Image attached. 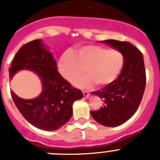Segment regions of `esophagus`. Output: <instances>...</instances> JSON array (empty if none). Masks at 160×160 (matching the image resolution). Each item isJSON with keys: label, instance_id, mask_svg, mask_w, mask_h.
<instances>
[{"label": "esophagus", "instance_id": "1", "mask_svg": "<svg viewBox=\"0 0 160 160\" xmlns=\"http://www.w3.org/2000/svg\"><path fill=\"white\" fill-rule=\"evenodd\" d=\"M82 93H83V95H84L85 98H87L90 97V93L87 92V91H83Z\"/></svg>", "mask_w": 160, "mask_h": 160}]
</instances>
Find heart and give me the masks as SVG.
<instances>
[{
  "mask_svg": "<svg viewBox=\"0 0 160 160\" xmlns=\"http://www.w3.org/2000/svg\"><path fill=\"white\" fill-rule=\"evenodd\" d=\"M123 65V55L116 49L89 45L79 47L74 53H63L58 68L61 75L69 82L73 81L85 68L87 73L75 79L73 84L79 88L88 89L94 83L99 87L112 83L121 73Z\"/></svg>",
  "mask_w": 160,
  "mask_h": 160,
  "instance_id": "b5f03b06",
  "label": "heart"
}]
</instances>
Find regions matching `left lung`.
Returning <instances> with one entry per match:
<instances>
[{
	"label": "left lung",
	"mask_w": 160,
	"mask_h": 160,
	"mask_svg": "<svg viewBox=\"0 0 160 160\" xmlns=\"http://www.w3.org/2000/svg\"><path fill=\"white\" fill-rule=\"evenodd\" d=\"M123 55L122 70L112 83L91 92L101 98L103 107L90 111L96 122L105 127H118L136 112L146 86L143 57L132 44L116 40L102 41Z\"/></svg>",
	"instance_id": "1"
}]
</instances>
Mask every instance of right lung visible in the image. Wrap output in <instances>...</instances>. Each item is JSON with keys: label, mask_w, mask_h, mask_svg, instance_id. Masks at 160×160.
Returning a JSON list of instances; mask_svg holds the SVG:
<instances>
[{"label": "right lung", "mask_w": 160, "mask_h": 160, "mask_svg": "<svg viewBox=\"0 0 160 160\" xmlns=\"http://www.w3.org/2000/svg\"><path fill=\"white\" fill-rule=\"evenodd\" d=\"M21 70H29L39 78L42 90L38 97L24 99L11 91L12 100L22 116L44 131H55L70 119L73 103L81 99L80 90L73 88L58 71L53 53L40 39L21 47L9 68V80Z\"/></svg>", "instance_id": "right-lung-1"}]
</instances>
